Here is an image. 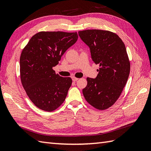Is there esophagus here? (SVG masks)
<instances>
[{
    "label": "esophagus",
    "instance_id": "1",
    "mask_svg": "<svg viewBox=\"0 0 151 151\" xmlns=\"http://www.w3.org/2000/svg\"><path fill=\"white\" fill-rule=\"evenodd\" d=\"M72 80H73V82H76V81H77L78 80V78H76V77H72Z\"/></svg>",
    "mask_w": 151,
    "mask_h": 151
}]
</instances>
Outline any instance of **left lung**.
Here are the masks:
<instances>
[{
    "label": "left lung",
    "instance_id": "1",
    "mask_svg": "<svg viewBox=\"0 0 151 151\" xmlns=\"http://www.w3.org/2000/svg\"><path fill=\"white\" fill-rule=\"evenodd\" d=\"M90 49L92 60L99 64L95 78H87L82 93L89 104L98 110L110 108L119 97L129 78L130 64L126 47L117 34L107 30L79 31Z\"/></svg>",
    "mask_w": 151,
    "mask_h": 151
}]
</instances>
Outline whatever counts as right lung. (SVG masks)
Returning <instances> with one entry per match:
<instances>
[{"label": "right lung", "mask_w": 151, "mask_h": 151, "mask_svg": "<svg viewBox=\"0 0 151 151\" xmlns=\"http://www.w3.org/2000/svg\"><path fill=\"white\" fill-rule=\"evenodd\" d=\"M78 37L76 32H40L31 37L22 50V84L31 101L41 110L52 111L65 101L72 79L56 75L52 68Z\"/></svg>", "instance_id": "right-lung-1"}]
</instances>
